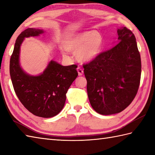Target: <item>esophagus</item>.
<instances>
[{
	"mask_svg": "<svg viewBox=\"0 0 155 155\" xmlns=\"http://www.w3.org/2000/svg\"><path fill=\"white\" fill-rule=\"evenodd\" d=\"M77 72H78V76H82V75L83 74V69L81 68L80 67H78V68H77Z\"/></svg>",
	"mask_w": 155,
	"mask_h": 155,
	"instance_id": "esophagus-1",
	"label": "esophagus"
}]
</instances>
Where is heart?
Here are the masks:
<instances>
[{"label": "heart", "instance_id": "1", "mask_svg": "<svg viewBox=\"0 0 155 155\" xmlns=\"http://www.w3.org/2000/svg\"><path fill=\"white\" fill-rule=\"evenodd\" d=\"M64 50L77 52L76 57L81 62H89L97 58L103 47V37L97 31H83L68 35L63 41Z\"/></svg>", "mask_w": 155, "mask_h": 155}]
</instances>
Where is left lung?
<instances>
[{"mask_svg":"<svg viewBox=\"0 0 155 155\" xmlns=\"http://www.w3.org/2000/svg\"><path fill=\"white\" fill-rule=\"evenodd\" d=\"M117 34L116 45L83 65L90 103L103 115L124 110L140 84L141 61L135 37L126 27L118 28Z\"/></svg>","mask_w":155,"mask_h":155,"instance_id":"8db88e82","label":"left lung"}]
</instances>
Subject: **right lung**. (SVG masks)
<instances>
[{"instance_id":"1","label":"right lung","mask_w":155,"mask_h":155,"mask_svg":"<svg viewBox=\"0 0 155 155\" xmlns=\"http://www.w3.org/2000/svg\"><path fill=\"white\" fill-rule=\"evenodd\" d=\"M42 29L29 28L22 31L16 40L10 61V75L16 96L31 113L42 118L58 114L64 106L66 94L77 77V66H62L51 61L39 75L27 74L20 64V50L25 38L38 37Z\"/></svg>"}]
</instances>
